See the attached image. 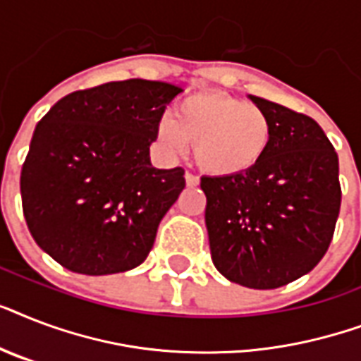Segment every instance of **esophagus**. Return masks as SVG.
<instances>
[{"label":"esophagus","instance_id":"obj_1","mask_svg":"<svg viewBox=\"0 0 361 361\" xmlns=\"http://www.w3.org/2000/svg\"><path fill=\"white\" fill-rule=\"evenodd\" d=\"M185 183L187 187H197L200 183V180H198V176L191 174V172H185Z\"/></svg>","mask_w":361,"mask_h":361}]
</instances>
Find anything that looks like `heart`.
<instances>
[{"label":"heart","mask_w":361,"mask_h":361,"mask_svg":"<svg viewBox=\"0 0 361 361\" xmlns=\"http://www.w3.org/2000/svg\"><path fill=\"white\" fill-rule=\"evenodd\" d=\"M157 138L169 153L192 144L197 164L212 176L243 174L268 153L274 125L260 106L219 92H200L176 106V118L164 116Z\"/></svg>","instance_id":"1"}]
</instances>
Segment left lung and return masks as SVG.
<instances>
[{
  "mask_svg": "<svg viewBox=\"0 0 361 361\" xmlns=\"http://www.w3.org/2000/svg\"><path fill=\"white\" fill-rule=\"evenodd\" d=\"M249 99L274 125L268 153L243 174L204 176L200 187L217 271L269 290L309 274L328 251L341 208L339 159L313 118Z\"/></svg>",
  "mask_w": 361,
  "mask_h": 361,
  "instance_id": "left-lung-1",
  "label": "left lung"
}]
</instances>
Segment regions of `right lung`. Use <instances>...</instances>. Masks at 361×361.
<instances>
[{
    "mask_svg": "<svg viewBox=\"0 0 361 361\" xmlns=\"http://www.w3.org/2000/svg\"><path fill=\"white\" fill-rule=\"evenodd\" d=\"M169 82H109L59 99L35 127L20 192L31 236L63 268L110 275L140 266L185 170L155 169L149 146Z\"/></svg>",
    "mask_w": 361,
    "mask_h": 361,
    "instance_id": "1",
    "label": "right lung"
}]
</instances>
